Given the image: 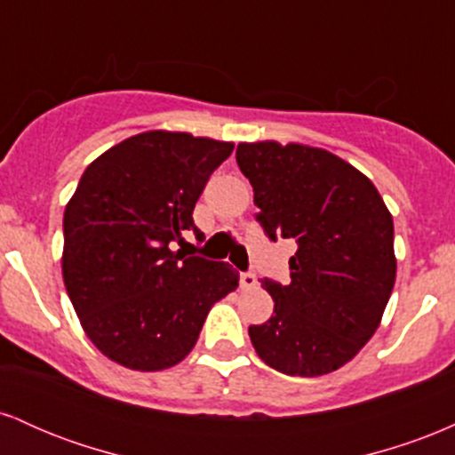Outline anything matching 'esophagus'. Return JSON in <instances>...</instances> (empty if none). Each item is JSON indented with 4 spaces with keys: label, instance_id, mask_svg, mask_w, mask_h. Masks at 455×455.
Returning a JSON list of instances; mask_svg holds the SVG:
<instances>
[{
    "label": "esophagus",
    "instance_id": "esophagus-1",
    "mask_svg": "<svg viewBox=\"0 0 455 455\" xmlns=\"http://www.w3.org/2000/svg\"><path fill=\"white\" fill-rule=\"evenodd\" d=\"M257 284H259V280H257V275L252 274V271H242V274H239V286H242L243 291L254 289Z\"/></svg>",
    "mask_w": 455,
    "mask_h": 455
}]
</instances>
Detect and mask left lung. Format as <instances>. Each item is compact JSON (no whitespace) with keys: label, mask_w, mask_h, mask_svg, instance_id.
Instances as JSON below:
<instances>
[{"label":"left lung","mask_w":455,"mask_h":455,"mask_svg":"<svg viewBox=\"0 0 455 455\" xmlns=\"http://www.w3.org/2000/svg\"><path fill=\"white\" fill-rule=\"evenodd\" d=\"M271 242L293 239L291 284L263 278L274 315L248 333L259 357L291 377L333 372L377 331L395 282L394 220L368 177L325 149L237 145Z\"/></svg>","instance_id":"left-lung-1"}]
</instances>
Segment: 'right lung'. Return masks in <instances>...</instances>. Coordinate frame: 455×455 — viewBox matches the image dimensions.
<instances>
[{
  "mask_svg": "<svg viewBox=\"0 0 455 455\" xmlns=\"http://www.w3.org/2000/svg\"><path fill=\"white\" fill-rule=\"evenodd\" d=\"M233 143L143 132L104 151L64 212V284L90 340L113 362L154 372L196 344L207 312L237 289L228 263L173 252Z\"/></svg>",
  "mask_w": 455,
  "mask_h": 455,
  "instance_id": "add662e5",
  "label": "right lung"
}]
</instances>
